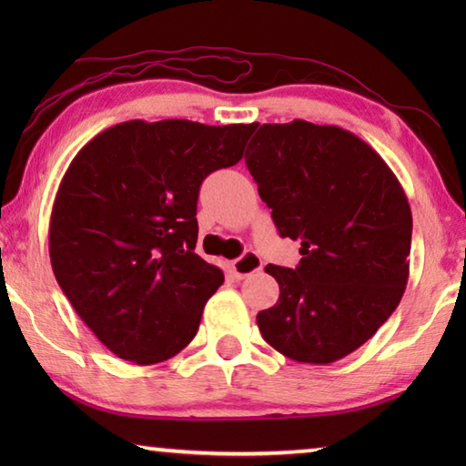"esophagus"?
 <instances>
[{
	"label": "esophagus",
	"mask_w": 466,
	"mask_h": 466,
	"mask_svg": "<svg viewBox=\"0 0 466 466\" xmlns=\"http://www.w3.org/2000/svg\"><path fill=\"white\" fill-rule=\"evenodd\" d=\"M263 269V261L261 257L257 255V252H244L242 257L236 258L232 261V271H234V278L236 279H244V278H250V275H255L257 271Z\"/></svg>",
	"instance_id": "1"
}]
</instances>
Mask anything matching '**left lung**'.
<instances>
[{
  "instance_id": "1",
  "label": "left lung",
  "mask_w": 466,
  "mask_h": 466,
  "mask_svg": "<svg viewBox=\"0 0 466 466\" xmlns=\"http://www.w3.org/2000/svg\"><path fill=\"white\" fill-rule=\"evenodd\" d=\"M258 127V125H257ZM244 160L296 269L267 265L279 299L257 314L273 350L333 364L397 309L409 279L413 218L403 187L366 141L335 125H261Z\"/></svg>"
}]
</instances>
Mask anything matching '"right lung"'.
<instances>
[{"mask_svg": "<svg viewBox=\"0 0 466 466\" xmlns=\"http://www.w3.org/2000/svg\"><path fill=\"white\" fill-rule=\"evenodd\" d=\"M252 125L125 121L69 164L55 197V279L116 358L170 360L193 341L203 306L224 283L195 252L205 177L234 167Z\"/></svg>", "mask_w": 466, "mask_h": 466, "instance_id": "add662e5", "label": "right lung"}]
</instances>
